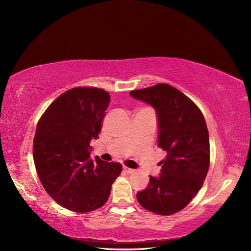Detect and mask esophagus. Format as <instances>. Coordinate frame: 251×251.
<instances>
[{"label":"esophagus","mask_w":251,"mask_h":251,"mask_svg":"<svg viewBox=\"0 0 251 251\" xmlns=\"http://www.w3.org/2000/svg\"><path fill=\"white\" fill-rule=\"evenodd\" d=\"M124 172L126 174H132V173H134V170L127 168V166H124Z\"/></svg>","instance_id":"1"}]
</instances>
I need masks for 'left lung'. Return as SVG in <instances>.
I'll use <instances>...</instances> for the list:
<instances>
[{
    "label": "left lung",
    "mask_w": 251,
    "mask_h": 251,
    "mask_svg": "<svg viewBox=\"0 0 251 251\" xmlns=\"http://www.w3.org/2000/svg\"><path fill=\"white\" fill-rule=\"evenodd\" d=\"M130 94L157 111L158 147L168 153L160 162V176L150 177L149 186L137 194V200L154 214L174 215L192 201L206 178L210 158L206 123L191 98L168 83Z\"/></svg>",
    "instance_id": "left-lung-1"
}]
</instances>
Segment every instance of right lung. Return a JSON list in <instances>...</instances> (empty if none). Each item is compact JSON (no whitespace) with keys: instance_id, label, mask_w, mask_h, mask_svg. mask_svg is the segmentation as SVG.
I'll list each match as a JSON object with an SVG mask.
<instances>
[{"instance_id":"1","label":"right lung","mask_w":251,"mask_h":251,"mask_svg":"<svg viewBox=\"0 0 251 251\" xmlns=\"http://www.w3.org/2000/svg\"><path fill=\"white\" fill-rule=\"evenodd\" d=\"M111 97L96 87H76L53 101L36 126L33 160L41 183L60 206L90 212L108 201L119 162L90 158Z\"/></svg>"}]
</instances>
